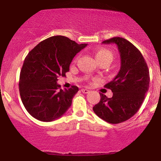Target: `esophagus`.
Segmentation results:
<instances>
[{
	"mask_svg": "<svg viewBox=\"0 0 161 161\" xmlns=\"http://www.w3.org/2000/svg\"><path fill=\"white\" fill-rule=\"evenodd\" d=\"M82 92L84 93H88L89 92H90V91L87 90V89H86V88H82Z\"/></svg>",
	"mask_w": 161,
	"mask_h": 161,
	"instance_id": "34e87169",
	"label": "esophagus"
}]
</instances>
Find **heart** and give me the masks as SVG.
<instances>
[{
    "mask_svg": "<svg viewBox=\"0 0 161 161\" xmlns=\"http://www.w3.org/2000/svg\"><path fill=\"white\" fill-rule=\"evenodd\" d=\"M95 57L99 63L103 62L111 63L114 58V54L108 48L101 47L97 48L95 51Z\"/></svg>",
    "mask_w": 161,
    "mask_h": 161,
    "instance_id": "b5f03b06",
    "label": "heart"
}]
</instances>
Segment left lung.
<instances>
[{"instance_id":"1","label":"left lung","mask_w":161,"mask_h":161,"mask_svg":"<svg viewBox=\"0 0 161 161\" xmlns=\"http://www.w3.org/2000/svg\"><path fill=\"white\" fill-rule=\"evenodd\" d=\"M102 43L117 44L121 68L115 78L104 86L111 90L113 97L108 98L100 93V101L93 110L103 120L118 124L133 117L141 106L149 87V70L140 50L125 38L114 37Z\"/></svg>"}]
</instances>
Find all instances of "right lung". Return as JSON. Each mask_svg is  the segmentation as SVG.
<instances>
[{"mask_svg":"<svg viewBox=\"0 0 161 161\" xmlns=\"http://www.w3.org/2000/svg\"><path fill=\"white\" fill-rule=\"evenodd\" d=\"M86 46L56 36L41 42L29 52L20 73L19 92L32 117L50 122L68 111L79 88L72 85L62 90L57 78L65 76L74 57Z\"/></svg>","mask_w":161,"mask_h":161,"instance_id":"obj_1","label":"right lung"}]
</instances>
